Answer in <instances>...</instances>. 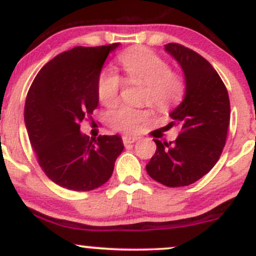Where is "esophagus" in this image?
I'll use <instances>...</instances> for the list:
<instances>
[{
	"mask_svg": "<svg viewBox=\"0 0 256 256\" xmlns=\"http://www.w3.org/2000/svg\"><path fill=\"white\" fill-rule=\"evenodd\" d=\"M138 138H136V136H130V135H125L122 138V142L125 146H128V144H134L135 141H138Z\"/></svg>",
	"mask_w": 256,
	"mask_h": 256,
	"instance_id": "obj_1",
	"label": "esophagus"
}]
</instances>
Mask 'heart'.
<instances>
[{"label":"heart","instance_id":"obj_1","mask_svg":"<svg viewBox=\"0 0 256 256\" xmlns=\"http://www.w3.org/2000/svg\"><path fill=\"white\" fill-rule=\"evenodd\" d=\"M118 64L128 82L144 84L142 102L160 112L168 110L182 98L184 84L177 72L170 69L168 62L154 50L136 48L121 53ZM121 79L112 70H104L98 79V96L105 106L118 102ZM151 118L150 109L120 106L110 114V122L115 128L134 134L140 125Z\"/></svg>","mask_w":256,"mask_h":256}]
</instances>
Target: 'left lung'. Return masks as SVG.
Listing matches in <instances>:
<instances>
[{"label": "left lung", "instance_id": "8db88e82", "mask_svg": "<svg viewBox=\"0 0 256 256\" xmlns=\"http://www.w3.org/2000/svg\"><path fill=\"white\" fill-rule=\"evenodd\" d=\"M171 54L184 74L186 92L182 102L170 114V128L180 126L172 142L154 138L157 150L146 171L167 187L194 183L214 167L226 144L230 120V102L224 82L202 56L177 43H168Z\"/></svg>", "mask_w": 256, "mask_h": 256}]
</instances>
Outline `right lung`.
I'll return each instance as SVG.
<instances>
[{
	"mask_svg": "<svg viewBox=\"0 0 256 256\" xmlns=\"http://www.w3.org/2000/svg\"><path fill=\"white\" fill-rule=\"evenodd\" d=\"M120 43L76 47L40 70L27 94L24 124L38 164L49 180L72 190H92L112 177L124 150L118 135L89 141L79 124L99 105L98 79Z\"/></svg>",
	"mask_w": 256,
	"mask_h": 256,
	"instance_id": "obj_1",
	"label": "right lung"
}]
</instances>
